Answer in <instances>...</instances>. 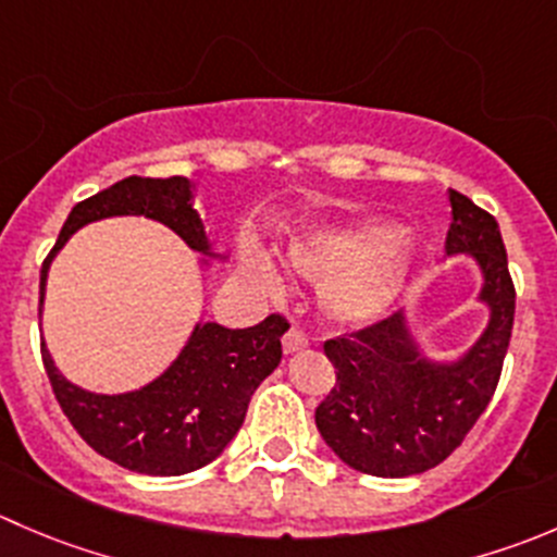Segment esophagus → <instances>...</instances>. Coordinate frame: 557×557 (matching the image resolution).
I'll list each match as a JSON object with an SVG mask.
<instances>
[{
    "mask_svg": "<svg viewBox=\"0 0 557 557\" xmlns=\"http://www.w3.org/2000/svg\"><path fill=\"white\" fill-rule=\"evenodd\" d=\"M307 345H310V337H307L305 332H299V329H288L283 337V350L285 354H296V350H305Z\"/></svg>",
    "mask_w": 557,
    "mask_h": 557,
    "instance_id": "34e87169",
    "label": "esophagus"
}]
</instances>
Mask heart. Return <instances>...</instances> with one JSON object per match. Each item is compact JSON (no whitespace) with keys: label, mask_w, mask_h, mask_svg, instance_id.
I'll return each instance as SVG.
<instances>
[{"label":"heart","mask_w":557,"mask_h":557,"mask_svg":"<svg viewBox=\"0 0 557 557\" xmlns=\"http://www.w3.org/2000/svg\"><path fill=\"white\" fill-rule=\"evenodd\" d=\"M290 272L318 280L323 315L343 326H367L392 310L419 263V242L410 231L383 220L321 228L301 236L285 252ZM245 269L263 288L277 277L261 256H247Z\"/></svg>","instance_id":"1"}]
</instances>
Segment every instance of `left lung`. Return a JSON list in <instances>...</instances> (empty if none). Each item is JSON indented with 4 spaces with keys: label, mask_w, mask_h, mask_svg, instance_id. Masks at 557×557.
I'll return each instance as SVG.
<instances>
[{
    "label": "left lung",
    "mask_w": 557,
    "mask_h": 557,
    "mask_svg": "<svg viewBox=\"0 0 557 557\" xmlns=\"http://www.w3.org/2000/svg\"><path fill=\"white\" fill-rule=\"evenodd\" d=\"M446 258L468 256L479 272L487 326L455 359H435L408 310L323 345L337 386L315 408L329 449L354 471L381 479L424 473L444 462L493 399L515 323V285L493 214L449 190Z\"/></svg>",
    "instance_id": "obj_1"
}]
</instances>
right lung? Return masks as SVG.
<instances>
[{
    "instance_id": "add662e5",
    "label": "right lung",
    "mask_w": 557,
    "mask_h": 557,
    "mask_svg": "<svg viewBox=\"0 0 557 557\" xmlns=\"http://www.w3.org/2000/svg\"><path fill=\"white\" fill-rule=\"evenodd\" d=\"M108 218H147L174 231L198 261L212 267L225 261L209 239L207 223L196 209V182L187 176L141 180L127 176L108 190L75 203L64 220L51 256L40 272V312L46 301L48 269L70 236L84 225ZM288 323L263 318L250 329H225L198 321L185 348L149 383L129 392H89L67 381L53 364L46 343L48 381L81 438L116 466L147 476H182L209 466L225 451L245 422L252 392L283 359L280 337Z\"/></svg>"
}]
</instances>
